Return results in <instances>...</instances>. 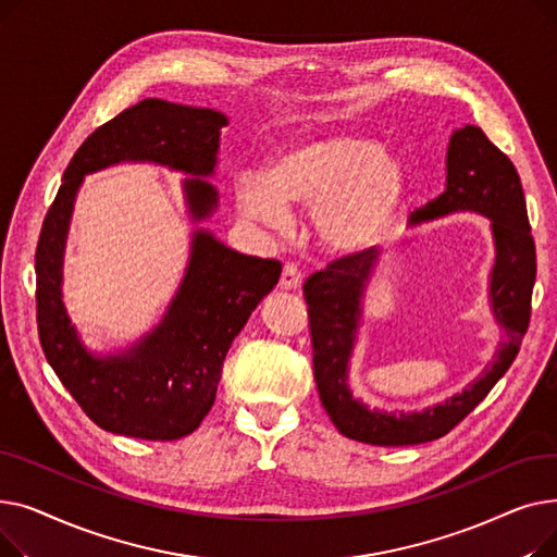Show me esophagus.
Masks as SVG:
<instances>
[{
	"label": "esophagus",
	"instance_id": "esophagus-1",
	"mask_svg": "<svg viewBox=\"0 0 557 557\" xmlns=\"http://www.w3.org/2000/svg\"><path fill=\"white\" fill-rule=\"evenodd\" d=\"M302 286V271L296 267V263H286L282 269L280 277V288L284 290H298Z\"/></svg>",
	"mask_w": 557,
	"mask_h": 557
}]
</instances>
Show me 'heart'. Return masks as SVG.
<instances>
[{
	"instance_id": "heart-1",
	"label": "heart",
	"mask_w": 557,
	"mask_h": 557,
	"mask_svg": "<svg viewBox=\"0 0 557 557\" xmlns=\"http://www.w3.org/2000/svg\"><path fill=\"white\" fill-rule=\"evenodd\" d=\"M406 189V169L386 146L349 135H311L280 149L261 178L234 183L239 212L267 227L286 223V208H311L320 246L352 255L384 237Z\"/></svg>"
}]
</instances>
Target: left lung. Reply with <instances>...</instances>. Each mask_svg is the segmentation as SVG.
<instances>
[{
    "label": "left lung",
    "mask_w": 557,
    "mask_h": 557,
    "mask_svg": "<svg viewBox=\"0 0 557 557\" xmlns=\"http://www.w3.org/2000/svg\"><path fill=\"white\" fill-rule=\"evenodd\" d=\"M454 212H479L492 221L496 259L490 273V302L496 323L504 325L508 338L496 349L494 361L476 382L445 404L424 408L422 413L397 416L370 411L349 393L347 363L357 338L363 288L379 255L374 248L327 263L325 271L313 273L302 286L309 311L315 386L325 411L345 437L379 447L437 441L474 411L519 352L531 320L537 273L535 242L515 164L479 126L470 124L454 131L449 139L445 191L420 208L411 223Z\"/></svg>",
    "instance_id": "1"
}]
</instances>
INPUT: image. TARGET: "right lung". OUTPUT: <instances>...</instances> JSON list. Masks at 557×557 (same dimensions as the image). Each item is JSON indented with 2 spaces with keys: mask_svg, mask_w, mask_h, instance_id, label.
<instances>
[{
  "mask_svg": "<svg viewBox=\"0 0 557 557\" xmlns=\"http://www.w3.org/2000/svg\"><path fill=\"white\" fill-rule=\"evenodd\" d=\"M227 116L162 99H144L87 137L63 173L36 248V318L42 352L63 386L97 426L141 437L178 441L210 413L227 349L280 280L277 259H259L194 230L178 294L162 323L122 355L87 352L63 307V255L83 175L120 162H156L196 178L185 181L194 221L210 216L221 128Z\"/></svg>",
  "mask_w": 557,
  "mask_h": 557,
  "instance_id": "right-lung-1",
  "label": "right lung"
}]
</instances>
